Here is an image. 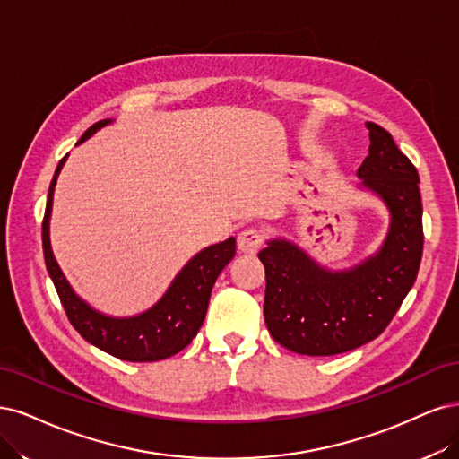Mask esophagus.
<instances>
[{"instance_id": "34e87169", "label": "esophagus", "mask_w": 459, "mask_h": 459, "mask_svg": "<svg viewBox=\"0 0 459 459\" xmlns=\"http://www.w3.org/2000/svg\"><path fill=\"white\" fill-rule=\"evenodd\" d=\"M264 234L257 227H247L238 234V249L244 254H257L263 246Z\"/></svg>"}]
</instances>
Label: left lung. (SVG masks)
I'll use <instances>...</instances> for the list:
<instances>
[{
  "label": "left lung",
  "instance_id": "obj_1",
  "mask_svg": "<svg viewBox=\"0 0 459 459\" xmlns=\"http://www.w3.org/2000/svg\"><path fill=\"white\" fill-rule=\"evenodd\" d=\"M369 149L359 188L389 212L381 246L345 269L318 263L295 242L267 240L259 259L267 274L264 322L276 343L308 357H332L376 339L416 282L423 254L420 175L391 133L366 122Z\"/></svg>",
  "mask_w": 459,
  "mask_h": 459
}]
</instances>
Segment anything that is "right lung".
Returning a JSON list of instances; mask_svg holds the SVG:
<instances>
[{
    "mask_svg": "<svg viewBox=\"0 0 459 459\" xmlns=\"http://www.w3.org/2000/svg\"><path fill=\"white\" fill-rule=\"evenodd\" d=\"M112 122L114 120L97 122L83 133L78 144L91 139L97 131L110 126ZM66 160L68 154L58 161L49 185L46 217H43L41 225V242L48 273L56 288L58 298H61L70 324L85 342L120 360L156 362L173 357V354L183 351L200 332L205 313H208L215 280L236 254V238L230 236L223 242L200 249L177 273L164 295L143 313L131 316L102 313V310L95 308L74 291L53 255L49 236L53 195Z\"/></svg>",
    "mask_w": 459,
    "mask_h": 459,
    "instance_id": "add662e5",
    "label": "right lung"
}]
</instances>
